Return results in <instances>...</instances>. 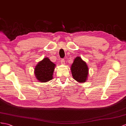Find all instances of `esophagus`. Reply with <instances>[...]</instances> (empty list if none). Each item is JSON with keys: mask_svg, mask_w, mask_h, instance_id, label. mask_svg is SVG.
<instances>
[{"mask_svg": "<svg viewBox=\"0 0 126 126\" xmlns=\"http://www.w3.org/2000/svg\"><path fill=\"white\" fill-rule=\"evenodd\" d=\"M61 63L63 64V65H64V64L65 63V60H64L63 59H61Z\"/></svg>", "mask_w": 126, "mask_h": 126, "instance_id": "34e87169", "label": "esophagus"}]
</instances>
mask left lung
<instances>
[{
    "label": "left lung",
    "mask_w": 126,
    "mask_h": 126,
    "mask_svg": "<svg viewBox=\"0 0 126 126\" xmlns=\"http://www.w3.org/2000/svg\"><path fill=\"white\" fill-rule=\"evenodd\" d=\"M71 71L74 79L80 83L86 81L88 74V68L86 63L81 58L76 57L71 67Z\"/></svg>",
    "instance_id": "8db88e82"
}]
</instances>
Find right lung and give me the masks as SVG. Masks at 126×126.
Here are the masks:
<instances>
[{"mask_svg":"<svg viewBox=\"0 0 126 126\" xmlns=\"http://www.w3.org/2000/svg\"><path fill=\"white\" fill-rule=\"evenodd\" d=\"M56 65L48 58H45L37 65L35 68V73L37 79L41 82H46L51 80Z\"/></svg>","mask_w":126,"mask_h":126,"instance_id":"add662e5","label":"right lung"}]
</instances>
